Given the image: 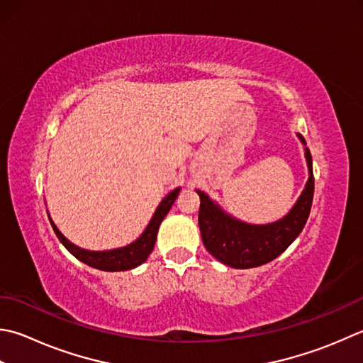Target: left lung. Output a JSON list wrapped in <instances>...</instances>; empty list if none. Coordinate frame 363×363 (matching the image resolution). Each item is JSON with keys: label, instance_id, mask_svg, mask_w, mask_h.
I'll use <instances>...</instances> for the list:
<instances>
[{"label": "left lung", "instance_id": "8db88e82", "mask_svg": "<svg viewBox=\"0 0 363 363\" xmlns=\"http://www.w3.org/2000/svg\"><path fill=\"white\" fill-rule=\"evenodd\" d=\"M305 146V160L308 167V179L293 208L280 220L266 225L247 223L225 212L208 194L196 189L200 195V225L201 239L212 257L233 269H250L271 262L294 242L303 230L313 201L315 179L311 154L305 138L297 133Z\"/></svg>", "mask_w": 363, "mask_h": 363}]
</instances>
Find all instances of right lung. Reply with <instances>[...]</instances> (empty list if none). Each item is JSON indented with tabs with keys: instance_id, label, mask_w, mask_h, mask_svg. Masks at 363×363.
I'll return each mask as SVG.
<instances>
[{
	"instance_id": "obj_1",
	"label": "right lung",
	"mask_w": 363,
	"mask_h": 363,
	"mask_svg": "<svg viewBox=\"0 0 363 363\" xmlns=\"http://www.w3.org/2000/svg\"><path fill=\"white\" fill-rule=\"evenodd\" d=\"M179 191H181V187H176L174 190L169 191L165 198H163L160 204L157 206V209H155L154 216L151 217V220H149L145 231L140 234V238L135 239L130 244H127L124 247L111 248V250H86V248H82L72 244L58 230V226L55 225L52 217H50L48 211L47 214L50 218V223H52V228L56 236H58V239L61 240V244L66 247L78 261H82L84 264L105 272L130 271V269H135L140 264H143L149 255H151V252L154 250L155 240H157L159 226L162 223V220L165 218V216L169 212V209H172V206L176 201L177 195H179Z\"/></svg>"
}]
</instances>
